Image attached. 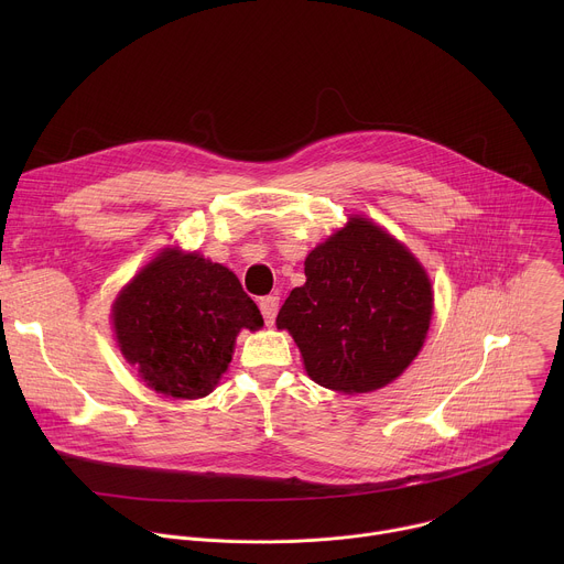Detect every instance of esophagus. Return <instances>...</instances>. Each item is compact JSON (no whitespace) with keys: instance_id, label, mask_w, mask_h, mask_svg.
I'll return each instance as SVG.
<instances>
[{"instance_id":"esophagus-1","label":"esophagus","mask_w":564,"mask_h":564,"mask_svg":"<svg viewBox=\"0 0 564 564\" xmlns=\"http://www.w3.org/2000/svg\"><path fill=\"white\" fill-rule=\"evenodd\" d=\"M259 307H261V314L265 318V324L272 326L274 318H276V312H279V296L276 294H270V296H263L259 301Z\"/></svg>"}]
</instances>
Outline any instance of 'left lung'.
Returning a JSON list of instances; mask_svg holds the SVG:
<instances>
[{
  "label": "left lung",
  "instance_id": "1",
  "mask_svg": "<svg viewBox=\"0 0 564 564\" xmlns=\"http://www.w3.org/2000/svg\"><path fill=\"white\" fill-rule=\"evenodd\" d=\"M433 288L386 229L352 216L305 259V283L279 310L305 372L337 392H370L404 372L424 346Z\"/></svg>",
  "mask_w": 564,
  "mask_h": 564
}]
</instances>
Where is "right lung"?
I'll return each mask as SVG.
<instances>
[{
  "mask_svg": "<svg viewBox=\"0 0 564 564\" xmlns=\"http://www.w3.org/2000/svg\"><path fill=\"white\" fill-rule=\"evenodd\" d=\"M111 318L124 359L149 388L174 399L209 394L231 361L236 335L263 326L234 272L176 248L120 290Z\"/></svg>",
  "mask_w": 564,
  "mask_h": 564,
  "instance_id": "add662e5",
  "label": "right lung"
}]
</instances>
